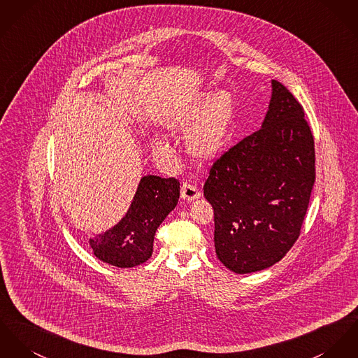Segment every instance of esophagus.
Instances as JSON below:
<instances>
[{"mask_svg": "<svg viewBox=\"0 0 358 358\" xmlns=\"http://www.w3.org/2000/svg\"><path fill=\"white\" fill-rule=\"evenodd\" d=\"M200 191L196 188V187H193L191 184H182V187H181V197L184 199V200H187V201H192V200H196V199H199L200 197Z\"/></svg>", "mask_w": 358, "mask_h": 358, "instance_id": "esophagus-1", "label": "esophagus"}]
</instances>
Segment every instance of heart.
<instances>
[{"label": "heart", "mask_w": 358, "mask_h": 358, "mask_svg": "<svg viewBox=\"0 0 358 358\" xmlns=\"http://www.w3.org/2000/svg\"><path fill=\"white\" fill-rule=\"evenodd\" d=\"M233 118V98L220 91L211 96L203 94L182 110L178 111L173 128L181 134L189 131L187 147L189 154L200 161H211L222 152ZM157 154L176 159V151L167 138L154 140Z\"/></svg>", "instance_id": "heart-1"}]
</instances>
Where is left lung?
Wrapping results in <instances>:
<instances>
[{
    "label": "left lung",
    "mask_w": 358,
    "mask_h": 358,
    "mask_svg": "<svg viewBox=\"0 0 358 358\" xmlns=\"http://www.w3.org/2000/svg\"><path fill=\"white\" fill-rule=\"evenodd\" d=\"M271 84L262 129L223 152L203 188L214 208L217 256L236 274L268 268L290 250L315 184L303 106L282 83Z\"/></svg>",
    "instance_id": "left-lung-1"
}]
</instances>
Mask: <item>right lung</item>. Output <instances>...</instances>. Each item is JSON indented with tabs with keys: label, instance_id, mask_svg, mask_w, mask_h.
<instances>
[{
	"label": "right lung",
	"instance_id": "1",
	"mask_svg": "<svg viewBox=\"0 0 358 358\" xmlns=\"http://www.w3.org/2000/svg\"><path fill=\"white\" fill-rule=\"evenodd\" d=\"M178 197V180L144 176L125 217L105 233L90 238L94 255L120 268L147 262L152 255L155 231L174 210Z\"/></svg>",
	"mask_w": 358,
	"mask_h": 358
}]
</instances>
